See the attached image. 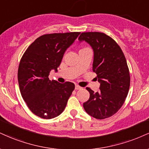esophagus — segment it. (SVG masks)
<instances>
[{
  "instance_id": "esophagus-1",
  "label": "esophagus",
  "mask_w": 149,
  "mask_h": 149,
  "mask_svg": "<svg viewBox=\"0 0 149 149\" xmlns=\"http://www.w3.org/2000/svg\"><path fill=\"white\" fill-rule=\"evenodd\" d=\"M81 88H82V87H80V86L78 85H76V86H75V89H80Z\"/></svg>"
}]
</instances>
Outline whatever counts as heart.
<instances>
[{"instance_id": "b5f03b06", "label": "heart", "mask_w": 149, "mask_h": 149, "mask_svg": "<svg viewBox=\"0 0 149 149\" xmlns=\"http://www.w3.org/2000/svg\"><path fill=\"white\" fill-rule=\"evenodd\" d=\"M87 49H89L87 47H85V46H83V47H82L81 49L80 50V51L79 52H80V51H85V50H87Z\"/></svg>"}]
</instances>
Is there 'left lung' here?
Wrapping results in <instances>:
<instances>
[{
    "label": "left lung",
    "instance_id": "left-lung-1",
    "mask_svg": "<svg viewBox=\"0 0 149 149\" xmlns=\"http://www.w3.org/2000/svg\"><path fill=\"white\" fill-rule=\"evenodd\" d=\"M78 40L85 41L93 48V71L101 84L98 92L86 88L90 96L83 103L84 109L97 119L110 117L123 105L130 87V77L126 57L117 43L105 33H82Z\"/></svg>",
    "mask_w": 149,
    "mask_h": 149
}]
</instances>
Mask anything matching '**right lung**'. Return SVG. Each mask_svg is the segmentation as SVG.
Masks as SVG:
<instances>
[{"label": "right lung", "instance_id": "add662e5", "mask_svg": "<svg viewBox=\"0 0 149 149\" xmlns=\"http://www.w3.org/2000/svg\"><path fill=\"white\" fill-rule=\"evenodd\" d=\"M80 33H53L40 36L25 51L18 69L21 96L35 115L50 119L63 112L75 89L71 82L60 83L48 78L57 68L66 50Z\"/></svg>", "mask_w": 149, "mask_h": 149}]
</instances>
